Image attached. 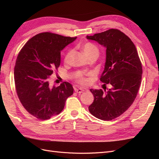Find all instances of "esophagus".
Segmentation results:
<instances>
[{
	"label": "esophagus",
	"mask_w": 159,
	"mask_h": 159,
	"mask_svg": "<svg viewBox=\"0 0 159 159\" xmlns=\"http://www.w3.org/2000/svg\"><path fill=\"white\" fill-rule=\"evenodd\" d=\"M85 90L84 89H81V88H75V91L76 93H82V92H84Z\"/></svg>",
	"instance_id": "obj_1"
}]
</instances>
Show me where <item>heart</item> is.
I'll return each mask as SVG.
<instances>
[{"mask_svg":"<svg viewBox=\"0 0 159 159\" xmlns=\"http://www.w3.org/2000/svg\"><path fill=\"white\" fill-rule=\"evenodd\" d=\"M82 50L84 52V54L87 56L89 57L91 54H94V53H98L99 50L98 47L95 45L91 42H87L82 46ZM73 53V50L71 49L69 50L68 52L66 53V54L64 57V61L66 64H68L70 62V58ZM93 75L92 72H88V73H82V72H79L75 76V81L78 84L81 85H87L90 82L91 78Z\"/></svg>","mask_w":159,"mask_h":159,"instance_id":"heart-1","label":"heart"}]
</instances>
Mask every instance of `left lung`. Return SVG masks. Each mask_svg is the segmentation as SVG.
I'll list each match as a JSON object with an SVG mask.
<instances>
[{
	"label": "left lung",
	"instance_id": "1",
	"mask_svg": "<svg viewBox=\"0 0 159 159\" xmlns=\"http://www.w3.org/2000/svg\"><path fill=\"white\" fill-rule=\"evenodd\" d=\"M87 38L107 48L100 78L104 90L90 89L94 100L88 109L95 117L111 121L125 112L135 99L141 82L142 64L133 42L119 30L112 28ZM107 84L111 89L106 92Z\"/></svg>",
	"mask_w": 159,
	"mask_h": 159
}]
</instances>
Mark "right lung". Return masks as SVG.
<instances>
[{"label":"right lung","mask_w":159,"mask_h":159,"mask_svg":"<svg viewBox=\"0 0 159 159\" xmlns=\"http://www.w3.org/2000/svg\"><path fill=\"white\" fill-rule=\"evenodd\" d=\"M77 37L42 32L28 40L19 52L14 67V83L19 100L34 117L49 119L64 109L74 93L68 82L50 86L49 80L60 65L61 51Z\"/></svg>","instance_id":"1"}]
</instances>
